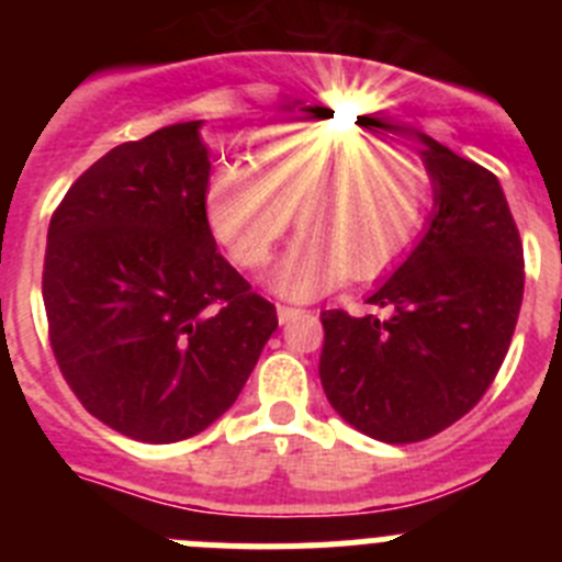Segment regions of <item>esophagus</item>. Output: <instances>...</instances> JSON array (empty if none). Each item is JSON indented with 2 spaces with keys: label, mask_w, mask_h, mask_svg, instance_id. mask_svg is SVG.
<instances>
[{
  "label": "esophagus",
  "mask_w": 562,
  "mask_h": 562,
  "mask_svg": "<svg viewBox=\"0 0 562 562\" xmlns=\"http://www.w3.org/2000/svg\"><path fill=\"white\" fill-rule=\"evenodd\" d=\"M301 315V310H295V306H278V321H281V324H290L292 317H297Z\"/></svg>",
  "instance_id": "esophagus-1"
}]
</instances>
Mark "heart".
Returning a JSON list of instances; mask_svg holds the SVG:
<instances>
[{"label":"heart","mask_w":562,"mask_h":562,"mask_svg":"<svg viewBox=\"0 0 562 562\" xmlns=\"http://www.w3.org/2000/svg\"><path fill=\"white\" fill-rule=\"evenodd\" d=\"M430 202L428 166L411 148L326 126L258 140L250 168L225 166L205 188V220L233 265L270 258L286 225L301 231L272 272L281 295L315 297L342 276L369 281L414 247Z\"/></svg>","instance_id":"1"}]
</instances>
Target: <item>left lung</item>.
Returning <instances> with one entry per match:
<instances>
[{"label": "left lung", "mask_w": 562, "mask_h": 562, "mask_svg": "<svg viewBox=\"0 0 562 562\" xmlns=\"http://www.w3.org/2000/svg\"><path fill=\"white\" fill-rule=\"evenodd\" d=\"M434 180L428 233L369 297L385 315L321 312L331 408L389 445L430 439L479 405L513 342L524 245L493 171L419 134Z\"/></svg>", "instance_id": "8db88e82"}]
</instances>
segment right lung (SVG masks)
I'll use <instances>...</instances> for the list:
<instances>
[{
    "label": "right lung",
    "mask_w": 562,
    "mask_h": 562,
    "mask_svg": "<svg viewBox=\"0 0 562 562\" xmlns=\"http://www.w3.org/2000/svg\"><path fill=\"white\" fill-rule=\"evenodd\" d=\"M200 126L114 146L47 231L42 295L58 369L89 414L148 445L220 419L278 329L276 306L216 250Z\"/></svg>",
    "instance_id": "right-lung-1"
}]
</instances>
